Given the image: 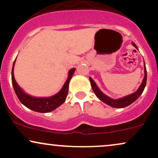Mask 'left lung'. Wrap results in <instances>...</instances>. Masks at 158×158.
<instances>
[{"instance_id":"8db88e82","label":"left lung","mask_w":158,"mask_h":158,"mask_svg":"<svg viewBox=\"0 0 158 158\" xmlns=\"http://www.w3.org/2000/svg\"><path fill=\"white\" fill-rule=\"evenodd\" d=\"M132 44H133V46H135V48L137 49V47L136 46L135 43L133 42L132 43ZM144 73H145V76L143 79V82L142 84L140 85V86H139V88L137 89V91H135V93L130 94V95H128L126 96V97L120 98V99H111V98L108 97V96H106V94H103L102 92L99 89L97 85H96L95 81H94L90 77L89 79L90 81V84H91V86H92V89H93L94 94H96V96H97V97L99 98L101 101H102L103 102L106 103V104L108 105V106L113 107V108H122L129 106V105H131V103L135 102L136 99H138V97L141 95V94H142L143 90H144V88L146 85V80H147V73H146V65H145V63H144Z\"/></svg>"}]
</instances>
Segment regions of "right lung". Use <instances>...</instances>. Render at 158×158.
I'll use <instances>...</instances> for the list:
<instances>
[{
    "mask_svg": "<svg viewBox=\"0 0 158 158\" xmlns=\"http://www.w3.org/2000/svg\"><path fill=\"white\" fill-rule=\"evenodd\" d=\"M15 62V60L14 61L13 65H12V83L16 95L19 98L20 102L22 103L23 106L34 111L40 112V113H48V112L55 110L56 108H57L58 107L64 102L68 93L69 82L75 72V68H72L71 70H69L68 79L65 81L64 85H63L62 88L59 93L50 97H34L24 93L18 85V83L16 82L13 74Z\"/></svg>",
    "mask_w": 158,
    "mask_h": 158,
    "instance_id": "right-lung-1",
    "label": "right lung"
}]
</instances>
